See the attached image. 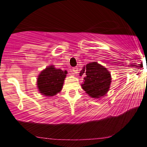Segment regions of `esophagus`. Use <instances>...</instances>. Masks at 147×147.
I'll use <instances>...</instances> for the list:
<instances>
[{
    "mask_svg": "<svg viewBox=\"0 0 147 147\" xmlns=\"http://www.w3.org/2000/svg\"><path fill=\"white\" fill-rule=\"evenodd\" d=\"M72 72H73L74 75H76V74L78 73L79 72L78 68H77V67H74V68H72Z\"/></svg>",
    "mask_w": 147,
    "mask_h": 147,
    "instance_id": "34e87169",
    "label": "esophagus"
}]
</instances>
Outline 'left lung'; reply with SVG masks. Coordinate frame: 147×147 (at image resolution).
Returning <instances> with one entry per match:
<instances>
[{
    "mask_svg": "<svg viewBox=\"0 0 147 147\" xmlns=\"http://www.w3.org/2000/svg\"><path fill=\"white\" fill-rule=\"evenodd\" d=\"M79 75L84 76L82 88L90 97L99 98L109 91L111 82L110 72L97 62L87 64Z\"/></svg>",
    "mask_w": 147,
    "mask_h": 147,
    "instance_id": "obj_1",
    "label": "left lung"
}]
</instances>
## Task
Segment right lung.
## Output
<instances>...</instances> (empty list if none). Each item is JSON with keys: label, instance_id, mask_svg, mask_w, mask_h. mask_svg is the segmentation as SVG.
Listing matches in <instances>:
<instances>
[{"label": "right lung", "instance_id": "1", "mask_svg": "<svg viewBox=\"0 0 147 147\" xmlns=\"http://www.w3.org/2000/svg\"><path fill=\"white\" fill-rule=\"evenodd\" d=\"M67 71L55 67L48 66L41 72L37 80L38 90L42 95L54 96L59 92L63 87Z\"/></svg>", "mask_w": 147, "mask_h": 147}]
</instances>
